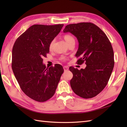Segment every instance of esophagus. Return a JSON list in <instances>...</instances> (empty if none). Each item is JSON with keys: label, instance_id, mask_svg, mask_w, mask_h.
Masks as SVG:
<instances>
[{"label": "esophagus", "instance_id": "esophagus-1", "mask_svg": "<svg viewBox=\"0 0 127 127\" xmlns=\"http://www.w3.org/2000/svg\"><path fill=\"white\" fill-rule=\"evenodd\" d=\"M63 69H64V71H68V70H69V68L68 66H64L63 67Z\"/></svg>", "mask_w": 127, "mask_h": 127}]
</instances>
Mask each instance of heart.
Instances as JSON below:
<instances>
[{"label":"heart","instance_id":"1","mask_svg":"<svg viewBox=\"0 0 127 127\" xmlns=\"http://www.w3.org/2000/svg\"><path fill=\"white\" fill-rule=\"evenodd\" d=\"M64 40H65V41L67 43V44L69 43V42L72 41V40H75L73 37H72L71 35H68V34L65 35L64 36ZM53 43H54V40L51 41V42L50 43V48H52V46L53 45Z\"/></svg>","mask_w":127,"mask_h":127}]
</instances>
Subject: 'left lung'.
<instances>
[{"label":"left lung","instance_id":"8db88e82","mask_svg":"<svg viewBox=\"0 0 127 127\" xmlns=\"http://www.w3.org/2000/svg\"><path fill=\"white\" fill-rule=\"evenodd\" d=\"M64 33L76 37L79 48L75 55L77 64L85 62V69L70 66L73 77L70 86L74 92L82 98H91L104 90L114 66V54L108 37L98 26L92 23L67 25Z\"/></svg>","mask_w":127,"mask_h":127}]
</instances>
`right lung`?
Returning <instances> with one entry per match:
<instances>
[{
    "label": "right lung",
    "mask_w": 127,
    "mask_h": 127,
    "mask_svg": "<svg viewBox=\"0 0 127 127\" xmlns=\"http://www.w3.org/2000/svg\"><path fill=\"white\" fill-rule=\"evenodd\" d=\"M64 25H35L16 40L12 51V69L21 90L39 102L55 93L64 72L60 64L46 68L42 58L50 52V45Z\"/></svg>",
    "instance_id": "1"
}]
</instances>
